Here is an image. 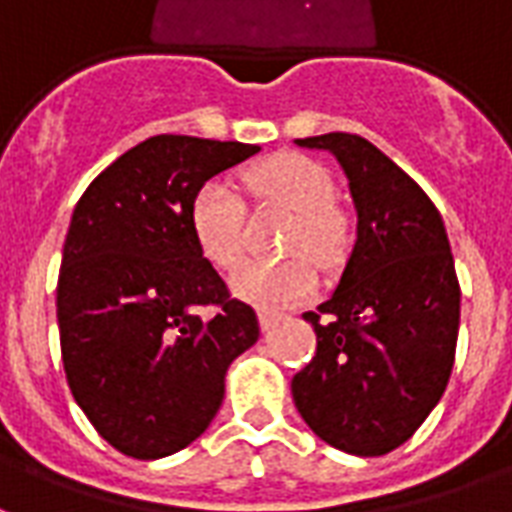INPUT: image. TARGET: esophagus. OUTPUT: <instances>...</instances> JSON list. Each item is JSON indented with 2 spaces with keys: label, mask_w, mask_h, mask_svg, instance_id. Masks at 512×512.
I'll use <instances>...</instances> for the list:
<instances>
[{
  "label": "esophagus",
  "mask_w": 512,
  "mask_h": 512,
  "mask_svg": "<svg viewBox=\"0 0 512 512\" xmlns=\"http://www.w3.org/2000/svg\"><path fill=\"white\" fill-rule=\"evenodd\" d=\"M257 321H260V329H271L274 323L282 321V312L266 310V307H260V310H257Z\"/></svg>",
  "instance_id": "obj_1"
}]
</instances>
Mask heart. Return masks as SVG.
Masks as SVG:
<instances>
[{
    "instance_id": "1",
    "label": "heart",
    "mask_w": 512,
    "mask_h": 512,
    "mask_svg": "<svg viewBox=\"0 0 512 512\" xmlns=\"http://www.w3.org/2000/svg\"><path fill=\"white\" fill-rule=\"evenodd\" d=\"M252 197L277 202L293 211L285 249L288 260H249L233 271L230 285L246 301L279 307L304 299L315 282V266L337 268L351 246V222L334 205V180L326 169L301 156L277 153L244 172ZM189 230L202 257L216 268H233L244 252V202L224 180H205L191 194Z\"/></svg>"
}]
</instances>
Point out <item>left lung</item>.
Masks as SVG:
<instances>
[{"mask_svg": "<svg viewBox=\"0 0 512 512\" xmlns=\"http://www.w3.org/2000/svg\"><path fill=\"white\" fill-rule=\"evenodd\" d=\"M343 164L359 227L329 301L304 312L318 348L293 376V400L337 450L386 455L425 422L450 381L461 285L436 205L356 134L307 136Z\"/></svg>", "mask_w": 512, "mask_h": 512, "instance_id": "obj_1", "label": "left lung"}]
</instances>
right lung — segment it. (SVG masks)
Wrapping results in <instances>:
<instances>
[{
    "mask_svg": "<svg viewBox=\"0 0 512 512\" xmlns=\"http://www.w3.org/2000/svg\"><path fill=\"white\" fill-rule=\"evenodd\" d=\"M257 150L150 136L73 208L57 282L62 365L98 436L128 458L156 461L205 433L227 367L257 343L255 310L230 296L189 230L197 186Z\"/></svg>",
    "mask_w": 512,
    "mask_h": 512,
    "instance_id": "obj_1",
    "label": "right lung"
}]
</instances>
